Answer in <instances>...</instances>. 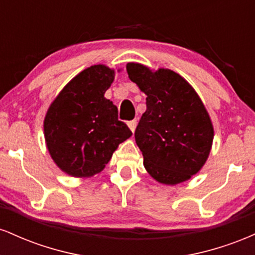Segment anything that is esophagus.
I'll return each mask as SVG.
<instances>
[{
    "label": "esophagus",
    "mask_w": 255,
    "mask_h": 255,
    "mask_svg": "<svg viewBox=\"0 0 255 255\" xmlns=\"http://www.w3.org/2000/svg\"><path fill=\"white\" fill-rule=\"evenodd\" d=\"M127 125H128V127H129V129L131 131H134V130H135V127H136V120H131V121H128Z\"/></svg>",
    "instance_id": "34e87169"
}]
</instances>
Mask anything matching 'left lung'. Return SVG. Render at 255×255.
I'll use <instances>...</instances> for the list:
<instances>
[{"mask_svg":"<svg viewBox=\"0 0 255 255\" xmlns=\"http://www.w3.org/2000/svg\"><path fill=\"white\" fill-rule=\"evenodd\" d=\"M127 73L147 96L146 111L134 133L145 169L164 184L189 180L203 168L212 146V122L203 102L191 85L170 69L152 72L130 62Z\"/></svg>","mask_w":255,"mask_h":255,"instance_id":"1","label":"left lung"}]
</instances>
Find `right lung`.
Returning <instances> with one entry per match:
<instances>
[{
    "instance_id": "obj_1",
    "label": "right lung",
    "mask_w": 255,
    "mask_h": 255,
    "mask_svg": "<svg viewBox=\"0 0 255 255\" xmlns=\"http://www.w3.org/2000/svg\"><path fill=\"white\" fill-rule=\"evenodd\" d=\"M115 71L104 64L84 69L58 93L44 119L46 147L61 170L90 177L105 168L131 131L104 97Z\"/></svg>"
}]
</instances>
